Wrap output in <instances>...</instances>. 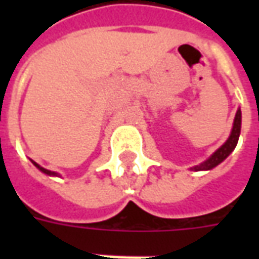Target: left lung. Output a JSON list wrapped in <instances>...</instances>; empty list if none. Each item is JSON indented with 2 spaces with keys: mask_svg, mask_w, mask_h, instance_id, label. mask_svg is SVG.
I'll use <instances>...</instances> for the list:
<instances>
[{
  "mask_svg": "<svg viewBox=\"0 0 259 259\" xmlns=\"http://www.w3.org/2000/svg\"><path fill=\"white\" fill-rule=\"evenodd\" d=\"M240 132H241V111H240L239 108L237 112H236V116H234L233 127H232V132H230V136L228 137V140L225 141L222 146L219 147L208 159H205L204 162H201L200 165H195V166L190 168V170H194V172H198V170H211L215 166H218L219 163L223 162L233 152V150L237 146Z\"/></svg>",
  "mask_w": 259,
  "mask_h": 259,
  "instance_id": "left-lung-1",
  "label": "left lung"
}]
</instances>
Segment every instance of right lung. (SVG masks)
Returning a JSON list of instances; mask_svg holds the SVG:
<instances>
[{
    "mask_svg": "<svg viewBox=\"0 0 259 259\" xmlns=\"http://www.w3.org/2000/svg\"><path fill=\"white\" fill-rule=\"evenodd\" d=\"M31 163H33V165H34V166H36L38 170H41L42 174L48 175V176H59V174H57V172H53V170H48V169H46V168H42V166H40V165H38L37 162H34V161H31Z\"/></svg>",
    "mask_w": 259,
    "mask_h": 259,
    "instance_id": "1",
    "label": "right lung"
}]
</instances>
